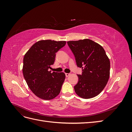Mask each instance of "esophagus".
<instances>
[{
    "mask_svg": "<svg viewBox=\"0 0 132 132\" xmlns=\"http://www.w3.org/2000/svg\"><path fill=\"white\" fill-rule=\"evenodd\" d=\"M70 75V74H69V73H65V76H66V77H69V76Z\"/></svg>",
    "mask_w": 132,
    "mask_h": 132,
    "instance_id": "34e87169",
    "label": "esophagus"
}]
</instances>
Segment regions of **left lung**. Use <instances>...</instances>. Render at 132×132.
Instances as JSON below:
<instances>
[{"mask_svg":"<svg viewBox=\"0 0 132 132\" xmlns=\"http://www.w3.org/2000/svg\"><path fill=\"white\" fill-rule=\"evenodd\" d=\"M77 66L81 68L82 75L74 86L76 94L88 99L98 95L105 88L110 74V61L103 48L90 39L68 41Z\"/></svg>","mask_w":132,"mask_h":132,"instance_id":"8db88e82","label":"left lung"}]
</instances>
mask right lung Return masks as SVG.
<instances>
[{"mask_svg": "<svg viewBox=\"0 0 132 132\" xmlns=\"http://www.w3.org/2000/svg\"><path fill=\"white\" fill-rule=\"evenodd\" d=\"M66 41L41 40L31 47L23 57L22 72L32 93L43 100H50L59 95L65 75L51 70L55 53L65 45Z\"/></svg>", "mask_w": 132, "mask_h": 132, "instance_id": "1", "label": "right lung"}]
</instances>
